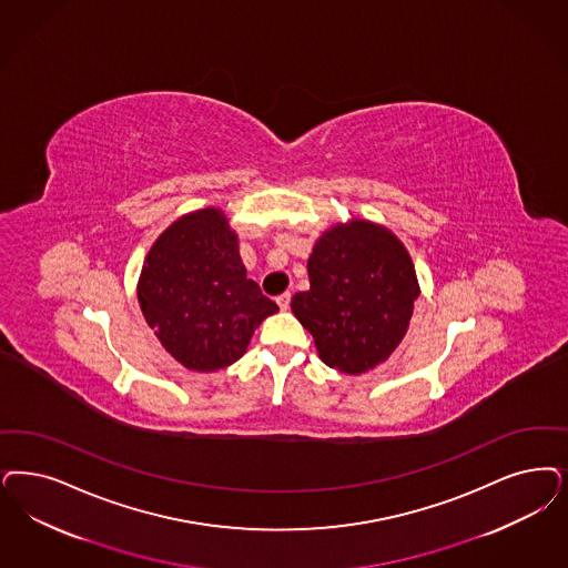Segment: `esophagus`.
I'll use <instances>...</instances> for the list:
<instances>
[{
  "label": "esophagus",
  "mask_w": 568,
  "mask_h": 568,
  "mask_svg": "<svg viewBox=\"0 0 568 568\" xmlns=\"http://www.w3.org/2000/svg\"><path fill=\"white\" fill-rule=\"evenodd\" d=\"M290 302H292V294H290V292H285V294H281L276 297V304H278L281 311H287V308H290Z\"/></svg>",
  "instance_id": "34e87169"
}]
</instances>
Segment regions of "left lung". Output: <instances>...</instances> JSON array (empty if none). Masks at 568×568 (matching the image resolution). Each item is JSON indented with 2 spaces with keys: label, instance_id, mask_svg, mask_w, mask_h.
<instances>
[{
  "label": "left lung",
  "instance_id": "8db88e82",
  "mask_svg": "<svg viewBox=\"0 0 568 568\" xmlns=\"http://www.w3.org/2000/svg\"><path fill=\"white\" fill-rule=\"evenodd\" d=\"M308 278L292 313L313 335L318 358L348 375L388 361L422 294L403 241L365 217L337 222L314 241Z\"/></svg>",
  "mask_w": 568,
  "mask_h": 568
}]
</instances>
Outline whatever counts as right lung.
Returning a JSON list of instances; mask_svg holds the SVG:
<instances>
[{"label":"right lung","instance_id":"add662e5","mask_svg":"<svg viewBox=\"0 0 568 568\" xmlns=\"http://www.w3.org/2000/svg\"><path fill=\"white\" fill-rule=\"evenodd\" d=\"M136 292L146 325L189 372L236 363L262 321L278 311L247 278L239 235L220 207L180 215L156 236Z\"/></svg>","mask_w":568,"mask_h":568}]
</instances>
